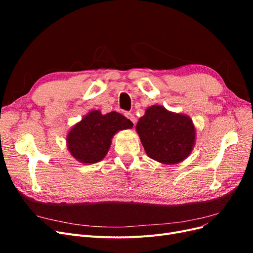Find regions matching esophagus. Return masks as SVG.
Returning <instances> with one entry per match:
<instances>
[{"label": "esophagus", "mask_w": 253, "mask_h": 253, "mask_svg": "<svg viewBox=\"0 0 253 253\" xmlns=\"http://www.w3.org/2000/svg\"><path fill=\"white\" fill-rule=\"evenodd\" d=\"M125 115H126V117L127 119H129V120H131V121L133 122V124H134V125L136 124V117L134 116V115H133L132 113H126Z\"/></svg>", "instance_id": "obj_1"}]
</instances>
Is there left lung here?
<instances>
[{
  "label": "left lung",
  "instance_id": "8db88e82",
  "mask_svg": "<svg viewBox=\"0 0 253 253\" xmlns=\"http://www.w3.org/2000/svg\"><path fill=\"white\" fill-rule=\"evenodd\" d=\"M147 155L164 165L183 162L192 152L196 131L188 115L168 111L163 105L145 110L136 125Z\"/></svg>",
  "mask_w": 253,
  "mask_h": 253
}]
</instances>
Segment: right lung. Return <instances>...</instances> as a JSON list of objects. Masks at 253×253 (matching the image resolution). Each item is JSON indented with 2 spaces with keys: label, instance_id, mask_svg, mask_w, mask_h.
<instances>
[{
  "label": "right lung",
  "instance_id": "obj_1",
  "mask_svg": "<svg viewBox=\"0 0 253 253\" xmlns=\"http://www.w3.org/2000/svg\"><path fill=\"white\" fill-rule=\"evenodd\" d=\"M132 127L133 122L117 112L103 115L99 110L90 111L68 132V152L81 164L99 163L108 154L114 135Z\"/></svg>",
  "mask_w": 253,
  "mask_h": 253
}]
</instances>
